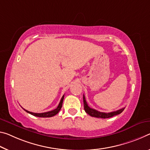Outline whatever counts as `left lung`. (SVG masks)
<instances>
[{
  "mask_svg": "<svg viewBox=\"0 0 150 150\" xmlns=\"http://www.w3.org/2000/svg\"><path fill=\"white\" fill-rule=\"evenodd\" d=\"M83 104H84V109L87 114H89L90 116L91 117H98V118H109L113 117L114 115H117L118 114H120L122 111L124 110L125 108H122L119 110L115 111H112V112L110 113H104V112H100V111H98L97 110H96V109H92L91 108H89L87 105V103L86 100H85V96L83 95Z\"/></svg>",
  "mask_w": 150,
  "mask_h": 150,
  "instance_id": "8db88e82",
  "label": "left lung"
}]
</instances>
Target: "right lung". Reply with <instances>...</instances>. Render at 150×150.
Instances as JSON below:
<instances>
[{
  "label": "right lung",
  "instance_id": "right-lung-1",
  "mask_svg": "<svg viewBox=\"0 0 150 150\" xmlns=\"http://www.w3.org/2000/svg\"><path fill=\"white\" fill-rule=\"evenodd\" d=\"M63 99H64V96L62 97V98H61V101H60V103H59V105L57 108L55 109H54V110H52V111H47V112H45V113H33V112H30V111H28L27 110H26L25 109V111H27V113L31 114V115H34V116H37V117H53V116L57 115L59 113V111L61 110V108H62V104H63Z\"/></svg>",
  "mask_w": 150,
  "mask_h": 150
}]
</instances>
